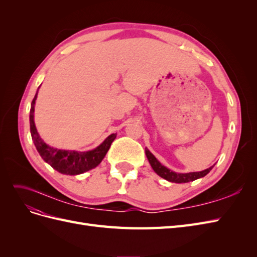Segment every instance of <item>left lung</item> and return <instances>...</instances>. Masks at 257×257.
<instances>
[{"label":"left lung","mask_w":257,"mask_h":257,"mask_svg":"<svg viewBox=\"0 0 257 257\" xmlns=\"http://www.w3.org/2000/svg\"><path fill=\"white\" fill-rule=\"evenodd\" d=\"M146 155H147L148 160H149L150 165L152 166L155 173H157L160 177L166 179V180H168L170 182H175V183H185V182L196 180V179H198V178L205 177L213 167V166L209 167V168L203 170V172H197V173L177 174V173L172 172V170H169L165 166H163L161 163L157 159H155L154 155L148 149H146Z\"/></svg>","instance_id":"obj_1"}]
</instances>
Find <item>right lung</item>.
Segmentation results:
<instances>
[{"mask_svg": "<svg viewBox=\"0 0 257 257\" xmlns=\"http://www.w3.org/2000/svg\"><path fill=\"white\" fill-rule=\"evenodd\" d=\"M37 97V93L35 94L32 104H31L30 110V130L32 139L36 149L45 162L58 170L59 173L64 175H79L83 174L88 170L96 167L104 157L107 151L116 137V134H111L108 136L102 145H99L94 150L88 152H77L69 150H59L56 148L49 147L47 144L43 142V139L38 135L35 123H34V105Z\"/></svg>", "mask_w": 257, "mask_h": 257, "instance_id": "add662e5", "label": "right lung"}]
</instances>
